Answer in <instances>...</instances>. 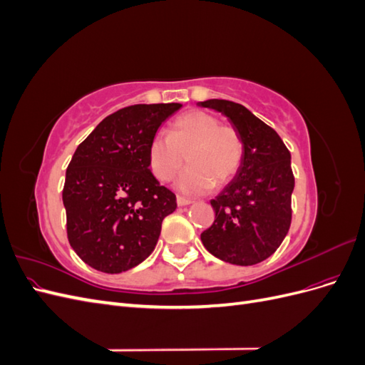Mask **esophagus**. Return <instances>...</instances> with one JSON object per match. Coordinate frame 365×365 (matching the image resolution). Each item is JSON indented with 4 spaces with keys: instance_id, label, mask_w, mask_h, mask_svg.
Returning a JSON list of instances; mask_svg holds the SVG:
<instances>
[{
    "instance_id": "1",
    "label": "esophagus",
    "mask_w": 365,
    "mask_h": 365,
    "mask_svg": "<svg viewBox=\"0 0 365 365\" xmlns=\"http://www.w3.org/2000/svg\"><path fill=\"white\" fill-rule=\"evenodd\" d=\"M176 202H178L180 207H182V205L192 204V200H187V197H182V196H176Z\"/></svg>"
}]
</instances>
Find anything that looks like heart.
<instances>
[{
	"label": "heart",
	"mask_w": 365,
	"mask_h": 365,
	"mask_svg": "<svg viewBox=\"0 0 365 365\" xmlns=\"http://www.w3.org/2000/svg\"><path fill=\"white\" fill-rule=\"evenodd\" d=\"M185 157L190 168L180 178L178 189L205 193L235 178L244 160V140L235 126L220 123L215 114L193 109L175 118L169 137L153 135L148 148L149 168L161 182L181 172Z\"/></svg>",
	"instance_id": "obj_1"
}]
</instances>
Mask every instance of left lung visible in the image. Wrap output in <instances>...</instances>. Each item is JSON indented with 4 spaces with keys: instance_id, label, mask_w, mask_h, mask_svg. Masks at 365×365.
<instances>
[{
    "instance_id": "8db88e82",
    "label": "left lung",
    "mask_w": 365,
    "mask_h": 365,
    "mask_svg": "<svg viewBox=\"0 0 365 365\" xmlns=\"http://www.w3.org/2000/svg\"><path fill=\"white\" fill-rule=\"evenodd\" d=\"M200 105L227 115L244 140L240 169L210 201L215 220L201 240L224 262L240 267L260 263L280 247L291 227V153L277 132L245 106L220 98Z\"/></svg>"
}]
</instances>
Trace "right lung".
I'll list each match as a JSON object with an SVG mask.
<instances>
[{
  "mask_svg": "<svg viewBox=\"0 0 365 365\" xmlns=\"http://www.w3.org/2000/svg\"><path fill=\"white\" fill-rule=\"evenodd\" d=\"M180 103L130 105L108 115L67 168L62 201L71 248L91 268L118 274L155 248L176 196L149 169L148 148Z\"/></svg>",
  "mask_w": 365,
  "mask_h": 365,
  "instance_id": "right-lung-1",
  "label": "right lung"
}]
</instances>
